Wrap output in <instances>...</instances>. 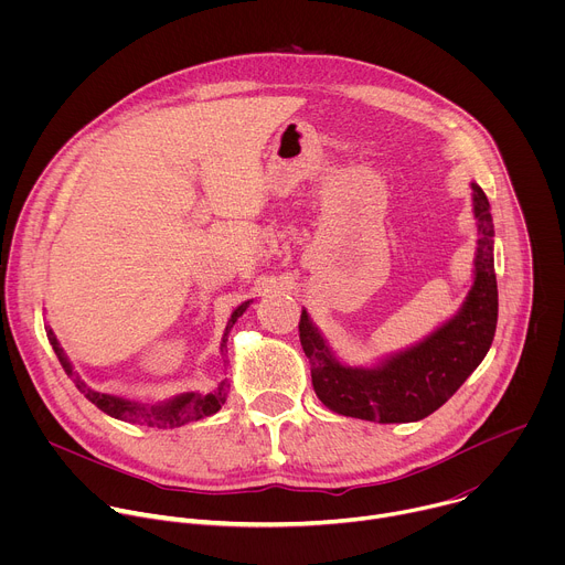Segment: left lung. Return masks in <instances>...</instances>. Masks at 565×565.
<instances>
[{"label": "left lung", "instance_id": "1", "mask_svg": "<svg viewBox=\"0 0 565 565\" xmlns=\"http://www.w3.org/2000/svg\"><path fill=\"white\" fill-rule=\"evenodd\" d=\"M471 188L478 221L473 286L460 312L425 342L375 369H351L331 355L306 310L301 312L299 342L310 362L312 388L331 412L382 425L423 420L440 409L488 355L499 319L494 223L486 192Z\"/></svg>", "mask_w": 565, "mask_h": 565}]
</instances>
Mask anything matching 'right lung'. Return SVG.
I'll list each match as a JSON object with an SVG mask.
<instances>
[{"instance_id":"obj_1","label":"right lung","mask_w":565,"mask_h":565,"mask_svg":"<svg viewBox=\"0 0 565 565\" xmlns=\"http://www.w3.org/2000/svg\"><path fill=\"white\" fill-rule=\"evenodd\" d=\"M250 301H244L241 306L234 308L227 327H225V333H223V342H221V351L225 349V342H227V333L232 329V324L236 321V317H241L246 312ZM49 342L64 369L66 375L73 377L75 386L79 393H85V397L89 402H94V405L105 412L107 416L111 418H118V420H125V423H136V425H147V427H158V429H168V427H183L192 420H201L205 416H212L221 409V405L225 402V382L218 384L216 391L212 393H181L177 395L174 399H170L168 405H156V407H147V405H138V402H131L127 397H120V395H111V393H100V391H94L89 388L83 380H79L68 360L64 358L55 335L49 331Z\"/></svg>"}]
</instances>
